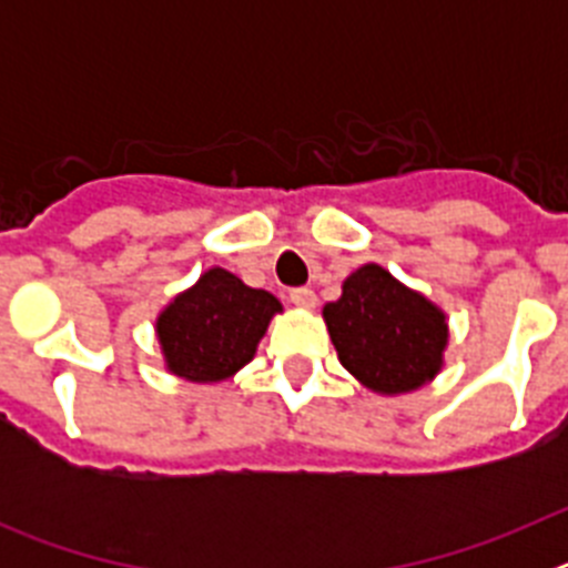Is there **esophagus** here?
Segmentation results:
<instances>
[{
  "mask_svg": "<svg viewBox=\"0 0 568 568\" xmlns=\"http://www.w3.org/2000/svg\"><path fill=\"white\" fill-rule=\"evenodd\" d=\"M290 301H293L295 307H301V310H315V304H318V298H315V293L310 287L290 290Z\"/></svg>",
  "mask_w": 568,
  "mask_h": 568,
  "instance_id": "esophagus-1",
  "label": "esophagus"
}]
</instances>
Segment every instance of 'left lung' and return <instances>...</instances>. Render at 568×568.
<instances>
[{
  "mask_svg": "<svg viewBox=\"0 0 568 568\" xmlns=\"http://www.w3.org/2000/svg\"><path fill=\"white\" fill-rule=\"evenodd\" d=\"M341 366L378 395L415 393L444 369L446 313L381 264H364L324 307Z\"/></svg>",
  "mask_w": 568,
  "mask_h": 568,
  "instance_id": "8db88e82",
  "label": "left lung"
}]
</instances>
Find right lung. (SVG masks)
I'll use <instances>...</instances> for the list:
<instances>
[{"instance_id": "obj_1", "label": "right lung", "mask_w": 568, "mask_h": 568, "mask_svg": "<svg viewBox=\"0 0 568 568\" xmlns=\"http://www.w3.org/2000/svg\"><path fill=\"white\" fill-rule=\"evenodd\" d=\"M281 301L247 287L224 267H210L155 318L164 369L193 384H219L255 358Z\"/></svg>"}]
</instances>
